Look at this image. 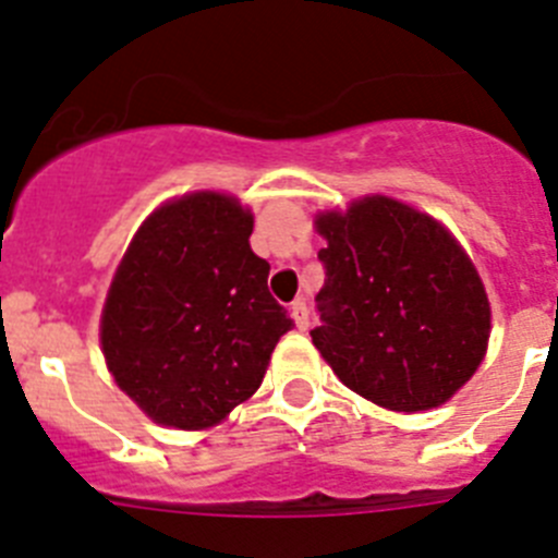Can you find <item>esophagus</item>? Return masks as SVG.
<instances>
[{
	"label": "esophagus",
	"mask_w": 558,
	"mask_h": 558,
	"mask_svg": "<svg viewBox=\"0 0 558 558\" xmlns=\"http://www.w3.org/2000/svg\"><path fill=\"white\" fill-rule=\"evenodd\" d=\"M290 315H293V322L299 329H307L310 327V307L304 299H299V302L290 304Z\"/></svg>",
	"instance_id": "esophagus-1"
}]
</instances>
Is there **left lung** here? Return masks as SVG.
<instances>
[{
  "mask_svg": "<svg viewBox=\"0 0 558 558\" xmlns=\"http://www.w3.org/2000/svg\"><path fill=\"white\" fill-rule=\"evenodd\" d=\"M324 288L313 343L340 383L388 411H427L481 366L489 299L445 226L372 195L315 220Z\"/></svg>",
  "mask_w": 558,
  "mask_h": 558,
  "instance_id": "left-lung-1",
  "label": "left lung"
}]
</instances>
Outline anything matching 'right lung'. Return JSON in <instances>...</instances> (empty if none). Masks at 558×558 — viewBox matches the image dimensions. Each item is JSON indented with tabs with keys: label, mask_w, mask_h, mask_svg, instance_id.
I'll return each mask as SVG.
<instances>
[{
	"label": "right lung",
	"mask_w": 558,
	"mask_h": 558,
	"mask_svg": "<svg viewBox=\"0 0 558 558\" xmlns=\"http://www.w3.org/2000/svg\"><path fill=\"white\" fill-rule=\"evenodd\" d=\"M254 218L229 195L161 206L122 256L100 340L117 386L159 425L201 430L263 386L293 322L251 251Z\"/></svg>",
	"instance_id": "add662e5"
}]
</instances>
